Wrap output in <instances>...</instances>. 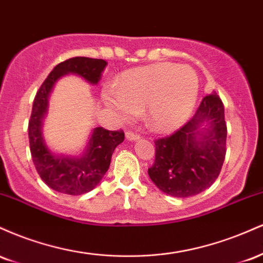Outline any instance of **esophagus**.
I'll return each mask as SVG.
<instances>
[{
  "label": "esophagus",
  "instance_id": "obj_1",
  "mask_svg": "<svg viewBox=\"0 0 263 263\" xmlns=\"http://www.w3.org/2000/svg\"><path fill=\"white\" fill-rule=\"evenodd\" d=\"M126 140L132 141V142L138 141V140H140V136L134 134V132H131V131H127V132H126Z\"/></svg>",
  "mask_w": 263,
  "mask_h": 263
}]
</instances>
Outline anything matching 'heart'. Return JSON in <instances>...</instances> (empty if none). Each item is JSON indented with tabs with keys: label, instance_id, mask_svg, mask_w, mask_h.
I'll list each match as a JSON object with an SVG mask.
<instances>
[{
	"label": "heart",
	"instance_id": "obj_1",
	"mask_svg": "<svg viewBox=\"0 0 263 263\" xmlns=\"http://www.w3.org/2000/svg\"><path fill=\"white\" fill-rule=\"evenodd\" d=\"M199 95V78L188 65L156 63L120 75L115 91L102 95L105 105L121 121H131L143 110L152 131L168 134L192 115Z\"/></svg>",
	"mask_w": 263,
	"mask_h": 263
}]
</instances>
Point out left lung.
I'll return each mask as SVG.
<instances>
[{
	"label": "left lung",
	"mask_w": 263,
	"mask_h": 263,
	"mask_svg": "<svg viewBox=\"0 0 263 263\" xmlns=\"http://www.w3.org/2000/svg\"><path fill=\"white\" fill-rule=\"evenodd\" d=\"M226 135L224 105L213 91L183 127L155 142L156 159L148 170L151 180L161 192L176 198L204 192L221 171Z\"/></svg>",
	"instance_id": "obj_1"
}]
</instances>
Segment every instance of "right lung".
Listing matches in <instances>:
<instances>
[{"label": "right lung", "instance_id": "obj_1", "mask_svg": "<svg viewBox=\"0 0 263 263\" xmlns=\"http://www.w3.org/2000/svg\"><path fill=\"white\" fill-rule=\"evenodd\" d=\"M106 65L105 60L86 57H75L65 60L50 71L33 101L28 125L32 159L42 180L55 192L68 195H81L92 190L100 183L110 167L115 148L125 140L122 131H108L102 127H95L90 132L83 152L79 156H69L53 152L43 135L49 96L57 81L64 75L74 74L91 85H96Z\"/></svg>", "mask_w": 263, "mask_h": 263}]
</instances>
